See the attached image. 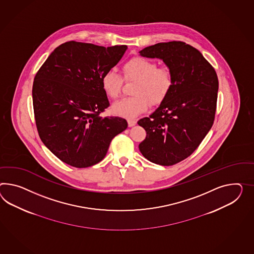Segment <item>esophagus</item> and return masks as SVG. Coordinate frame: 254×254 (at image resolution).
I'll return each mask as SVG.
<instances>
[{"label": "esophagus", "mask_w": 254, "mask_h": 254, "mask_svg": "<svg viewBox=\"0 0 254 254\" xmlns=\"http://www.w3.org/2000/svg\"><path fill=\"white\" fill-rule=\"evenodd\" d=\"M136 124V121L135 120H128V125L129 127H132Z\"/></svg>", "instance_id": "esophagus-1"}]
</instances>
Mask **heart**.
I'll return each instance as SVG.
<instances>
[{
	"instance_id": "1",
	"label": "heart",
	"mask_w": 254,
	"mask_h": 254,
	"mask_svg": "<svg viewBox=\"0 0 254 254\" xmlns=\"http://www.w3.org/2000/svg\"><path fill=\"white\" fill-rule=\"evenodd\" d=\"M124 78L136 81L132 94L115 102L112 111L125 119H135L149 109L150 103L159 105L169 96L173 86V77L169 69L157 68L155 62L143 57H133L124 65ZM124 79L118 72L110 70L101 78L102 89L109 98L115 99L122 93Z\"/></svg>"
}]
</instances>
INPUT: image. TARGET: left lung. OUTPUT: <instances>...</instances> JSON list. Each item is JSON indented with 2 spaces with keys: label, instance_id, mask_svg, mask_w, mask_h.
Here are the masks:
<instances>
[{
  "label": "left lung",
  "instance_id": "8db88e82",
  "mask_svg": "<svg viewBox=\"0 0 254 254\" xmlns=\"http://www.w3.org/2000/svg\"><path fill=\"white\" fill-rule=\"evenodd\" d=\"M139 53L162 60L173 77L169 96L138 122L146 131L139 150L151 162L171 166L190 156L212 128L217 75L201 52L182 41L157 43Z\"/></svg>",
  "mask_w": 254,
  "mask_h": 254
}]
</instances>
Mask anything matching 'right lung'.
<instances>
[{"label": "right lung", "instance_id": "1", "mask_svg": "<svg viewBox=\"0 0 254 254\" xmlns=\"http://www.w3.org/2000/svg\"><path fill=\"white\" fill-rule=\"evenodd\" d=\"M127 49L68 41L37 72L32 97L39 137L63 162L75 168L98 164L111 140L127 128L123 118L99 115L110 106L101 78Z\"/></svg>", "mask_w": 254, "mask_h": 254}]
</instances>
